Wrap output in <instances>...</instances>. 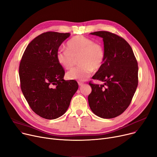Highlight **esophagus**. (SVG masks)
<instances>
[{
  "label": "esophagus",
  "instance_id": "34e87169",
  "mask_svg": "<svg viewBox=\"0 0 157 157\" xmlns=\"http://www.w3.org/2000/svg\"><path fill=\"white\" fill-rule=\"evenodd\" d=\"M78 85H79V86H82V85H83V82L78 81Z\"/></svg>",
  "mask_w": 157,
  "mask_h": 157
}]
</instances>
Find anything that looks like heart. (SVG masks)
I'll return each instance as SVG.
<instances>
[{
    "instance_id": "obj_1",
    "label": "heart",
    "mask_w": 157,
    "mask_h": 157,
    "mask_svg": "<svg viewBox=\"0 0 157 157\" xmlns=\"http://www.w3.org/2000/svg\"><path fill=\"white\" fill-rule=\"evenodd\" d=\"M67 49H59L56 53V60L62 67L69 69L75 64L76 60L80 64L66 74L69 80L84 81L93 70L99 69L103 64L105 52L103 47L83 36H76L67 43Z\"/></svg>"
}]
</instances>
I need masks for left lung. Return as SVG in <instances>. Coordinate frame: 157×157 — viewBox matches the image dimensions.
I'll list each match as a JSON object with an SVG mask.
<instances>
[{"label": "left lung", "mask_w": 157, "mask_h": 157, "mask_svg": "<svg viewBox=\"0 0 157 157\" xmlns=\"http://www.w3.org/2000/svg\"><path fill=\"white\" fill-rule=\"evenodd\" d=\"M90 34L103 39L104 60L92 78L104 83H89L92 92L88 97V104L97 116L113 118L127 109L136 92L138 85L137 62L132 49L123 38L107 31Z\"/></svg>", "instance_id": "1"}]
</instances>
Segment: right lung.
<instances>
[{"label":"right lung","instance_id":"1","mask_svg":"<svg viewBox=\"0 0 157 157\" xmlns=\"http://www.w3.org/2000/svg\"><path fill=\"white\" fill-rule=\"evenodd\" d=\"M69 33L47 32L33 39L20 62L19 76L22 93L30 108L48 120L59 118L67 111L78 89L74 80L65 81L56 52Z\"/></svg>","mask_w":157,"mask_h":157}]
</instances>
